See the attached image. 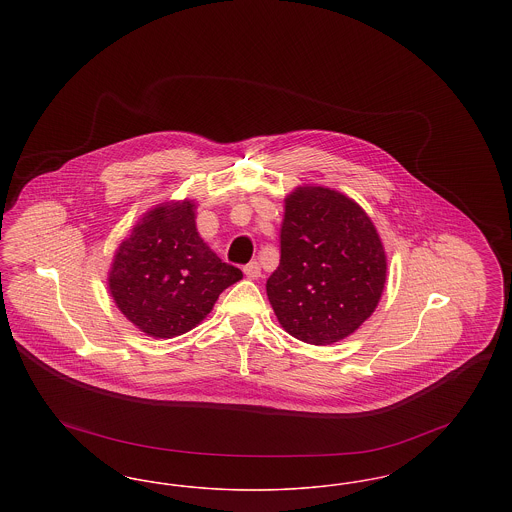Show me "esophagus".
Segmentation results:
<instances>
[{"label":"esophagus","mask_w":512,"mask_h":512,"mask_svg":"<svg viewBox=\"0 0 512 512\" xmlns=\"http://www.w3.org/2000/svg\"><path fill=\"white\" fill-rule=\"evenodd\" d=\"M244 272L249 280H257L261 276V267H259L257 261H251L249 265H245Z\"/></svg>","instance_id":"esophagus-1"}]
</instances>
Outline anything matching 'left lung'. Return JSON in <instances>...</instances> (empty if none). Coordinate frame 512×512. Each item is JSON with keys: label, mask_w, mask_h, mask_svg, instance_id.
Wrapping results in <instances>:
<instances>
[{"label": "left lung", "mask_w": 512, "mask_h": 512, "mask_svg": "<svg viewBox=\"0 0 512 512\" xmlns=\"http://www.w3.org/2000/svg\"><path fill=\"white\" fill-rule=\"evenodd\" d=\"M284 203L268 301L290 336L330 345L374 313L386 284V251L363 207L347 195L299 186Z\"/></svg>", "instance_id": "8db88e82"}]
</instances>
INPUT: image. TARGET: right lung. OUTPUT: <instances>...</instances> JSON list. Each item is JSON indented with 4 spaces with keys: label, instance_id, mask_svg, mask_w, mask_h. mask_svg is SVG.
I'll return each mask as SVG.
<instances>
[{
    "label": "right lung",
    "instance_id": "obj_1",
    "mask_svg": "<svg viewBox=\"0 0 512 512\" xmlns=\"http://www.w3.org/2000/svg\"><path fill=\"white\" fill-rule=\"evenodd\" d=\"M242 270L222 263L195 228L194 201L147 211L119 245L109 292L122 315L151 338H174L207 317Z\"/></svg>",
    "mask_w": 512,
    "mask_h": 512
}]
</instances>
